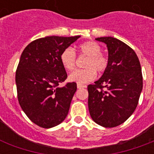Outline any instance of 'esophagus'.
<instances>
[{"label":"esophagus","instance_id":"34e87169","mask_svg":"<svg viewBox=\"0 0 154 154\" xmlns=\"http://www.w3.org/2000/svg\"><path fill=\"white\" fill-rule=\"evenodd\" d=\"M77 89H82V88H85V85H82V84H77Z\"/></svg>","mask_w":154,"mask_h":154}]
</instances>
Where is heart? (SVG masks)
<instances>
[{
    "mask_svg": "<svg viewBox=\"0 0 154 154\" xmlns=\"http://www.w3.org/2000/svg\"><path fill=\"white\" fill-rule=\"evenodd\" d=\"M78 50L81 55L86 56L84 69H77L69 76V80L77 84H85L94 81L97 77V72L103 73L108 68L109 60L101 53V48L94 42H86L79 45ZM61 65L68 71H72L76 66V53L71 47H68L61 52L60 55Z\"/></svg>",
    "mask_w": 154,
    "mask_h": 154,
    "instance_id": "b5f03b06",
    "label": "heart"
}]
</instances>
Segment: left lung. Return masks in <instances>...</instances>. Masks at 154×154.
<instances>
[{
  "mask_svg": "<svg viewBox=\"0 0 154 154\" xmlns=\"http://www.w3.org/2000/svg\"><path fill=\"white\" fill-rule=\"evenodd\" d=\"M106 44L109 65L101 77L88 85V105L92 119L99 125L112 128L124 123L138 104L143 80L136 53L112 37H97Z\"/></svg>",
  "mask_w": 154,
  "mask_h": 154,
  "instance_id": "8db88e82",
  "label": "left lung"
}]
</instances>
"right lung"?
Instances as JSON below:
<instances>
[{
	"label": "right lung",
	"instance_id": "right-lung-1",
	"mask_svg": "<svg viewBox=\"0 0 154 154\" xmlns=\"http://www.w3.org/2000/svg\"><path fill=\"white\" fill-rule=\"evenodd\" d=\"M79 37H42L29 43L21 53L16 71L18 101L38 126L54 127L68 115L77 84L69 82L59 86L67 78L60 55Z\"/></svg>",
	"mask_w": 154,
	"mask_h": 154
}]
</instances>
